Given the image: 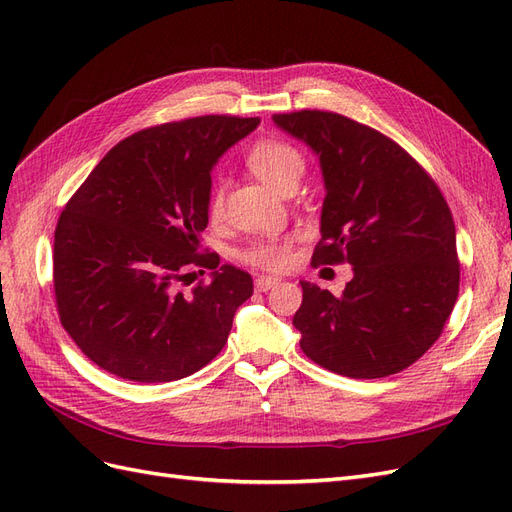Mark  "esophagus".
I'll use <instances>...</instances> for the list:
<instances>
[{
	"label": "esophagus",
	"mask_w": 512,
	"mask_h": 512,
	"mask_svg": "<svg viewBox=\"0 0 512 512\" xmlns=\"http://www.w3.org/2000/svg\"><path fill=\"white\" fill-rule=\"evenodd\" d=\"M277 277H269V275H258L256 280H254V286H256V290L258 292H267V290H271L273 286H277Z\"/></svg>",
	"instance_id": "obj_1"
}]
</instances>
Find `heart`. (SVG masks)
Wrapping results in <instances>:
<instances>
[{
    "instance_id": "obj_1",
    "label": "heart",
    "mask_w": 512,
    "mask_h": 512,
    "mask_svg": "<svg viewBox=\"0 0 512 512\" xmlns=\"http://www.w3.org/2000/svg\"><path fill=\"white\" fill-rule=\"evenodd\" d=\"M245 164L252 173L277 190H286L290 183L299 181L305 160L301 151L282 141V138H260L245 156ZM207 215L211 222H220L224 215V194L215 188L207 200ZM292 237H265L247 243L237 252L243 265L262 271H284L292 262Z\"/></svg>"
}]
</instances>
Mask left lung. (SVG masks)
Segmentation results:
<instances>
[{"label": "left lung", "instance_id": "1", "mask_svg": "<svg viewBox=\"0 0 512 512\" xmlns=\"http://www.w3.org/2000/svg\"><path fill=\"white\" fill-rule=\"evenodd\" d=\"M273 121L320 156L327 185L312 265H352L335 297L301 282V350L348 378L399 374L438 342L459 294L453 213L427 170L393 138L333 111Z\"/></svg>", "mask_w": 512, "mask_h": 512}]
</instances>
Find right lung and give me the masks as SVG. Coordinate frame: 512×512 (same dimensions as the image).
Returning a JSON list of instances; mask_svg holds the SVG:
<instances>
[{"label": "right lung", "instance_id": "right-lung-1", "mask_svg": "<svg viewBox=\"0 0 512 512\" xmlns=\"http://www.w3.org/2000/svg\"><path fill=\"white\" fill-rule=\"evenodd\" d=\"M260 123L200 115L123 138L61 211L53 290L61 327L89 361L132 382L192 376L228 342L250 273L203 252L211 168ZM212 271L183 291L194 270Z\"/></svg>", "mask_w": 512, "mask_h": 512}]
</instances>
